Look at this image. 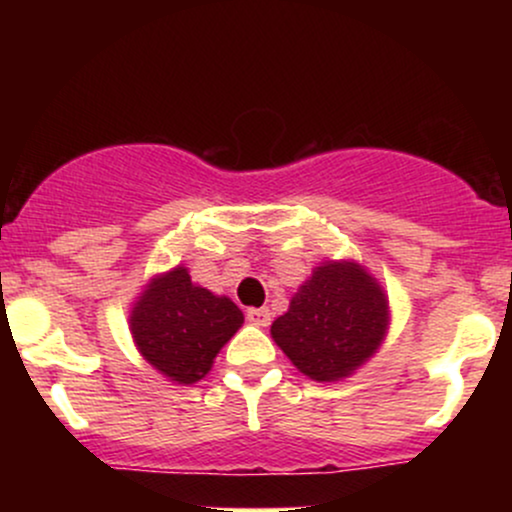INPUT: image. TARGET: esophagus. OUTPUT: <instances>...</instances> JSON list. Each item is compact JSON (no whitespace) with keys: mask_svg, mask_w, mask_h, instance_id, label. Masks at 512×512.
<instances>
[{"mask_svg":"<svg viewBox=\"0 0 512 512\" xmlns=\"http://www.w3.org/2000/svg\"><path fill=\"white\" fill-rule=\"evenodd\" d=\"M245 315H248V320L257 327H267L269 320H272V313H269L267 308H248V313Z\"/></svg>","mask_w":512,"mask_h":512,"instance_id":"esophagus-1","label":"esophagus"}]
</instances>
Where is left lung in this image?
Instances as JSON below:
<instances>
[{
  "label": "left lung",
  "instance_id": "8db88e82",
  "mask_svg": "<svg viewBox=\"0 0 512 512\" xmlns=\"http://www.w3.org/2000/svg\"><path fill=\"white\" fill-rule=\"evenodd\" d=\"M387 330L390 301L380 281L356 260H325L269 332L303 375L337 383L378 354Z\"/></svg>",
  "mask_w": 512,
  "mask_h": 512
}]
</instances>
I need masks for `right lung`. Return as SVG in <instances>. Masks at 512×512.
I'll return each mask as SVG.
<instances>
[{
  "instance_id": "obj_1",
  "label": "right lung",
  "mask_w": 512,
  "mask_h": 512,
  "mask_svg": "<svg viewBox=\"0 0 512 512\" xmlns=\"http://www.w3.org/2000/svg\"><path fill=\"white\" fill-rule=\"evenodd\" d=\"M243 320L231 298L195 284L178 264L146 281L129 310V332L151 368L170 383L192 385L209 373Z\"/></svg>"
}]
</instances>
